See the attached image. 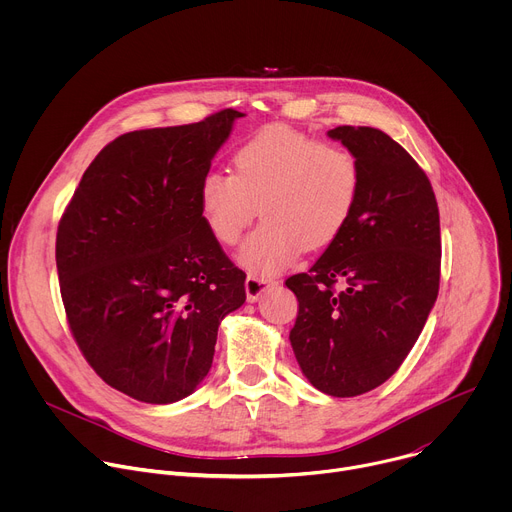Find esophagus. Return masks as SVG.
Wrapping results in <instances>:
<instances>
[{
	"label": "esophagus",
	"mask_w": 512,
	"mask_h": 512,
	"mask_svg": "<svg viewBox=\"0 0 512 512\" xmlns=\"http://www.w3.org/2000/svg\"><path fill=\"white\" fill-rule=\"evenodd\" d=\"M277 281L273 277L267 275H247L245 279V291H247V300L255 302L263 291H267L269 287H273Z\"/></svg>",
	"instance_id": "obj_1"
}]
</instances>
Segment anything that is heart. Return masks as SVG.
I'll list each match as a JSON object with an SVG mask.
<instances>
[{
    "instance_id": "1",
    "label": "heart",
    "mask_w": 512,
    "mask_h": 512,
    "mask_svg": "<svg viewBox=\"0 0 512 512\" xmlns=\"http://www.w3.org/2000/svg\"><path fill=\"white\" fill-rule=\"evenodd\" d=\"M233 168L202 178L200 210L223 245H237L261 212L265 223L239 253L245 267L261 273L302 249L328 247L348 225L360 192V166L350 150L285 125L249 137Z\"/></svg>"
}]
</instances>
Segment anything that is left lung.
I'll use <instances>...</instances> for the list:
<instances>
[{
    "label": "left lung",
    "instance_id": "obj_1",
    "mask_svg": "<svg viewBox=\"0 0 512 512\" xmlns=\"http://www.w3.org/2000/svg\"><path fill=\"white\" fill-rule=\"evenodd\" d=\"M360 192L342 233L308 273L285 279L300 310L289 332L306 379L332 397L383 385L417 342L440 289V210L419 164L375 127L340 125Z\"/></svg>",
    "mask_w": 512,
    "mask_h": 512
}]
</instances>
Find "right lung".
I'll return each instance as SVG.
<instances>
[{"instance_id":"1","label":"right lung","mask_w":512,"mask_h":512,"mask_svg":"<svg viewBox=\"0 0 512 512\" xmlns=\"http://www.w3.org/2000/svg\"><path fill=\"white\" fill-rule=\"evenodd\" d=\"M129 131L107 143L56 233L66 320L93 371L154 405L208 375L221 320L245 304V271L204 223L200 182L233 121Z\"/></svg>"}]
</instances>
